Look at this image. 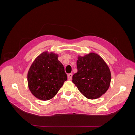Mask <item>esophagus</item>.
Returning a JSON list of instances; mask_svg holds the SVG:
<instances>
[{
    "label": "esophagus",
    "instance_id": "34e87169",
    "mask_svg": "<svg viewBox=\"0 0 135 135\" xmlns=\"http://www.w3.org/2000/svg\"><path fill=\"white\" fill-rule=\"evenodd\" d=\"M72 76H73V74H71V73H70V74H69L68 75V80H71Z\"/></svg>",
    "mask_w": 135,
    "mask_h": 135
}]
</instances>
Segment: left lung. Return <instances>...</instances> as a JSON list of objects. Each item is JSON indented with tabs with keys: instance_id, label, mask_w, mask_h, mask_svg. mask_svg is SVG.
<instances>
[{
	"instance_id": "8db88e82",
	"label": "left lung",
	"mask_w": 135,
	"mask_h": 135,
	"mask_svg": "<svg viewBox=\"0 0 135 135\" xmlns=\"http://www.w3.org/2000/svg\"><path fill=\"white\" fill-rule=\"evenodd\" d=\"M78 71L72 81L82 95L88 99H96L108 91L111 81V73L100 56L93 52L78 56Z\"/></svg>"
}]
</instances>
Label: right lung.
Here are the masks:
<instances>
[{
    "label": "right lung",
    "mask_w": 135,
    "mask_h": 135,
    "mask_svg": "<svg viewBox=\"0 0 135 135\" xmlns=\"http://www.w3.org/2000/svg\"><path fill=\"white\" fill-rule=\"evenodd\" d=\"M58 57V54L54 52H44L34 60L28 71V88L40 100L52 99L67 80L64 67Z\"/></svg>",
    "instance_id": "right-lung-1"
}]
</instances>
